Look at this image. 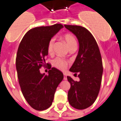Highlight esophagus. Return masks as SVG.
I'll return each instance as SVG.
<instances>
[{
	"label": "esophagus",
	"instance_id": "34e87169",
	"mask_svg": "<svg viewBox=\"0 0 121 121\" xmlns=\"http://www.w3.org/2000/svg\"><path fill=\"white\" fill-rule=\"evenodd\" d=\"M64 80H67V76L65 74H64Z\"/></svg>",
	"mask_w": 121,
	"mask_h": 121
}]
</instances>
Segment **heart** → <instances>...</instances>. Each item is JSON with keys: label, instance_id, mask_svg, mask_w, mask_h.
Wrapping results in <instances>:
<instances>
[{"label": "heart", "instance_id": "obj_1", "mask_svg": "<svg viewBox=\"0 0 121 121\" xmlns=\"http://www.w3.org/2000/svg\"><path fill=\"white\" fill-rule=\"evenodd\" d=\"M63 40L67 44V47L69 49L73 47H76L77 46V42L75 38L71 34H65L63 36ZM54 42L55 39L54 38H51L47 45V52L49 54H52L53 52V48H54ZM53 65L57 69L60 70H65L67 65V62L65 60L62 59L61 58L57 57L53 61Z\"/></svg>", "mask_w": 121, "mask_h": 121}]
</instances>
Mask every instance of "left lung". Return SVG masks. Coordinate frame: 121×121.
<instances>
[{"instance_id":"left-lung-1","label":"left lung","mask_w":121,"mask_h":121,"mask_svg":"<svg viewBox=\"0 0 121 121\" xmlns=\"http://www.w3.org/2000/svg\"><path fill=\"white\" fill-rule=\"evenodd\" d=\"M77 37L79 51L74 62L69 69L74 75L78 74L79 81L67 76L71 84L68 100L71 106L82 110L95 102L100 88L103 65L99 46L90 31L84 27L64 25Z\"/></svg>"}]
</instances>
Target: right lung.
Listing matches in <instances>:
<instances>
[{"mask_svg":"<svg viewBox=\"0 0 121 121\" xmlns=\"http://www.w3.org/2000/svg\"><path fill=\"white\" fill-rule=\"evenodd\" d=\"M63 27L56 24L31 29L19 45L16 59L19 83L25 99L35 110H44L51 106L56 89L64 78L61 71L49 64L48 75L40 71L46 64L48 43Z\"/></svg>","mask_w":121,"mask_h":121,"instance_id":"obj_1","label":"right lung"}]
</instances>
